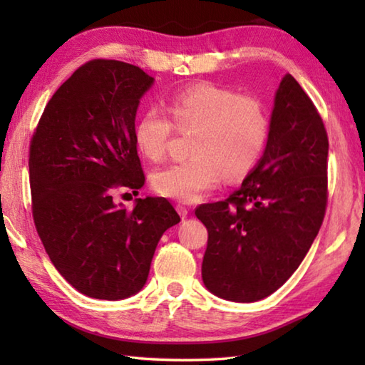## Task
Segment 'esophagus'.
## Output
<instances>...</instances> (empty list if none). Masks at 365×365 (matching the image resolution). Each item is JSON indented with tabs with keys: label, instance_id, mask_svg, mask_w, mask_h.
Segmentation results:
<instances>
[{
	"label": "esophagus",
	"instance_id": "esophagus-1",
	"mask_svg": "<svg viewBox=\"0 0 365 365\" xmlns=\"http://www.w3.org/2000/svg\"><path fill=\"white\" fill-rule=\"evenodd\" d=\"M177 212L178 214H180V217H187V215H188V207L187 206H185V205H177Z\"/></svg>",
	"mask_w": 365,
	"mask_h": 365
}]
</instances>
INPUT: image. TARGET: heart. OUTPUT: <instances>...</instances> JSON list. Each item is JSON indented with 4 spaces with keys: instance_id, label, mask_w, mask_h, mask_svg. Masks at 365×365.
<instances>
[{
    "instance_id": "b5f03b06",
    "label": "heart",
    "mask_w": 365,
    "mask_h": 365,
    "mask_svg": "<svg viewBox=\"0 0 365 365\" xmlns=\"http://www.w3.org/2000/svg\"><path fill=\"white\" fill-rule=\"evenodd\" d=\"M168 110L180 130H195L191 158L156 170L153 187L163 196L193 202L224 180L255 168L269 135L262 101L214 83L188 86L169 98ZM172 123L159 108H148L133 125V140L145 158L159 160L168 151Z\"/></svg>"
}]
</instances>
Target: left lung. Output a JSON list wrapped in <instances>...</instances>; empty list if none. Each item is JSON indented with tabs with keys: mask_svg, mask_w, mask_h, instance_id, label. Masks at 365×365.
<instances>
[{
	"mask_svg": "<svg viewBox=\"0 0 365 365\" xmlns=\"http://www.w3.org/2000/svg\"><path fill=\"white\" fill-rule=\"evenodd\" d=\"M327 158L324 122L287 73L275 91L261 159L228 200L195 211L207 228L201 275L209 292L255 302L293 275L325 215Z\"/></svg>",
	"mask_w": 365,
	"mask_h": 365,
	"instance_id": "obj_1",
	"label": "left lung"
}]
</instances>
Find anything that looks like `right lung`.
<instances>
[{"mask_svg":"<svg viewBox=\"0 0 365 365\" xmlns=\"http://www.w3.org/2000/svg\"><path fill=\"white\" fill-rule=\"evenodd\" d=\"M154 78L137 66L96 59L46 104L30 143L34 220L54 267L90 298L125 299L145 287L163 233L180 222L165 197L113 201L145 185L133 125Z\"/></svg>","mask_w":365,"mask_h":365,"instance_id":"1","label":"right lung"}]
</instances>
